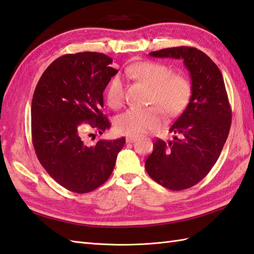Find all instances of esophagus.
I'll use <instances>...</instances> for the list:
<instances>
[{
	"label": "esophagus",
	"mask_w": 254,
	"mask_h": 254,
	"mask_svg": "<svg viewBox=\"0 0 254 254\" xmlns=\"http://www.w3.org/2000/svg\"><path fill=\"white\" fill-rule=\"evenodd\" d=\"M136 138H137L136 136H127L126 141H127V143H133L136 141Z\"/></svg>",
	"instance_id": "34e87169"
}]
</instances>
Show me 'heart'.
Wrapping results in <instances>:
<instances>
[{
	"label": "heart",
	"instance_id": "heart-1",
	"mask_svg": "<svg viewBox=\"0 0 254 254\" xmlns=\"http://www.w3.org/2000/svg\"><path fill=\"white\" fill-rule=\"evenodd\" d=\"M130 76L146 83L152 87L150 104L155 107L141 109L130 108L115 119L118 133L135 136L156 130L163 123V110L167 116L176 117L186 109L192 95V85L185 75L172 74L165 64L143 61L127 66ZM106 100L112 109H119L124 102L126 89L122 78L115 75L106 87ZM159 107H157V106Z\"/></svg>",
	"mask_w": 254,
	"mask_h": 254
}]
</instances>
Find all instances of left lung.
I'll return each mask as SVG.
<instances>
[{"instance_id":"left-lung-1","label":"left lung","mask_w":254,"mask_h":254,"mask_svg":"<svg viewBox=\"0 0 254 254\" xmlns=\"http://www.w3.org/2000/svg\"><path fill=\"white\" fill-rule=\"evenodd\" d=\"M149 55L182 59L190 72V102L169 128L178 136L168 143L156 139L145 163L149 177L160 186L185 190L201 181L222 153L231 124L227 91L218 66L196 48H167Z\"/></svg>"}]
</instances>
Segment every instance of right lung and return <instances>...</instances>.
Returning a JSON list of instances; mask_svg holds the SVG:
<instances>
[{"label": "right lung", "instance_id": "1", "mask_svg": "<svg viewBox=\"0 0 254 254\" xmlns=\"http://www.w3.org/2000/svg\"><path fill=\"white\" fill-rule=\"evenodd\" d=\"M104 53L64 55L46 68L31 102V137L38 160L59 185L76 193L109 179L126 138L83 141L86 126L99 133L111 127L102 113L104 90L118 73Z\"/></svg>", "mask_w": 254, "mask_h": 254}]
</instances>
